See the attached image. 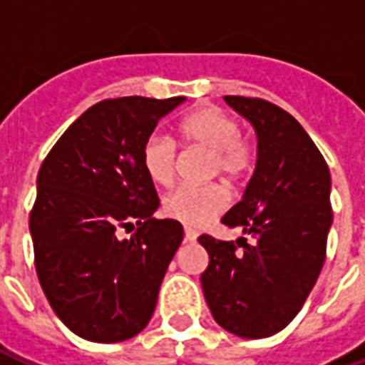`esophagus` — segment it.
Here are the masks:
<instances>
[{
	"instance_id": "esophagus-1",
	"label": "esophagus",
	"mask_w": 365,
	"mask_h": 365,
	"mask_svg": "<svg viewBox=\"0 0 365 365\" xmlns=\"http://www.w3.org/2000/svg\"><path fill=\"white\" fill-rule=\"evenodd\" d=\"M183 232H185V240H187V242H195V240H197V232L193 229H185Z\"/></svg>"
}]
</instances>
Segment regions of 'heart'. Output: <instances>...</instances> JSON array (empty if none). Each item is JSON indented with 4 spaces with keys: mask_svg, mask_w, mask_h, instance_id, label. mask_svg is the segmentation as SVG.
<instances>
[{
    "mask_svg": "<svg viewBox=\"0 0 365 365\" xmlns=\"http://www.w3.org/2000/svg\"><path fill=\"white\" fill-rule=\"evenodd\" d=\"M180 136L187 146H197L211 154L207 174L221 175L227 182L242 180L254 166L252 143L240 135V125L229 113L203 107L180 120ZM178 146L170 136L154 133L143 146V166L152 182L170 185L175 178ZM229 203V193L219 183L201 187L183 185L164 199V213L187 227H201Z\"/></svg>",
    "mask_w": 365,
    "mask_h": 365,
    "instance_id": "b5f03b06",
    "label": "heart"
}]
</instances>
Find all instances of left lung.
<instances>
[{"label":"left lung","mask_w":365,"mask_h":365,"mask_svg":"<svg viewBox=\"0 0 365 365\" xmlns=\"http://www.w3.org/2000/svg\"><path fill=\"white\" fill-rule=\"evenodd\" d=\"M250 120L258 160L245 197L222 217L252 238H197L209 254L201 285L213 319L242 338L285 329L313 289L332 225L330 172L289 113L260 97L225 96Z\"/></svg>","instance_id":"1"}]
</instances>
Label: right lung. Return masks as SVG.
Instances as JSON below:
<instances>
[{"label":"right lung","instance_id":"right-lung-1","mask_svg":"<svg viewBox=\"0 0 365 365\" xmlns=\"http://www.w3.org/2000/svg\"><path fill=\"white\" fill-rule=\"evenodd\" d=\"M185 97H115L91 105L46 154L29 215L35 268L52 311L78 336L120 342L148 324L168 264L182 245L143 146ZM137 225L130 239L119 228Z\"/></svg>","mask_w":365,"mask_h":365}]
</instances>
